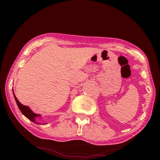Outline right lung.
<instances>
[{"label": "right lung", "instance_id": "obj_1", "mask_svg": "<svg viewBox=\"0 0 160 160\" xmlns=\"http://www.w3.org/2000/svg\"><path fill=\"white\" fill-rule=\"evenodd\" d=\"M13 96H14V98H15V100H16V103H17V105H18V107L19 108V109L20 110V111H21V113L24 115H25V117L28 118L29 120H31L32 122H34V123H36V124H38V122H36L35 119H36V117L40 116V115H38V114H36L34 113H33V112L31 110H30V108L28 106H25V105H23V104H22L20 102L18 101V100L17 99V98L16 97L14 93H13Z\"/></svg>", "mask_w": 160, "mask_h": 160}]
</instances>
